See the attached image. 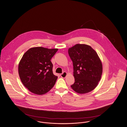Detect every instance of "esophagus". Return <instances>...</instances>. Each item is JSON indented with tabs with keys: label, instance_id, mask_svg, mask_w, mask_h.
<instances>
[{
	"label": "esophagus",
	"instance_id": "34e87169",
	"mask_svg": "<svg viewBox=\"0 0 127 127\" xmlns=\"http://www.w3.org/2000/svg\"><path fill=\"white\" fill-rule=\"evenodd\" d=\"M66 72H64L62 73H61L60 74L61 76L62 77V78H65L66 77L67 75Z\"/></svg>",
	"mask_w": 127,
	"mask_h": 127
}]
</instances>
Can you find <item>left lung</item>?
Listing matches in <instances>:
<instances>
[{"instance_id": "8db88e82", "label": "left lung", "mask_w": 127, "mask_h": 127, "mask_svg": "<svg viewBox=\"0 0 127 127\" xmlns=\"http://www.w3.org/2000/svg\"><path fill=\"white\" fill-rule=\"evenodd\" d=\"M73 62L74 83L71 87L79 94L88 93L97 86L102 64L96 52L86 44H77L68 49Z\"/></svg>"}]
</instances>
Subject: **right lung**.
Returning <instances> with one entry per match:
<instances>
[{"label":"right lung","mask_w":127,"mask_h":127,"mask_svg":"<svg viewBox=\"0 0 127 127\" xmlns=\"http://www.w3.org/2000/svg\"><path fill=\"white\" fill-rule=\"evenodd\" d=\"M58 50L33 47L23 55L19 64V73L22 84L31 92L41 95L54 86L58 77L53 73L51 60Z\"/></svg>","instance_id":"right-lung-1"}]
</instances>
